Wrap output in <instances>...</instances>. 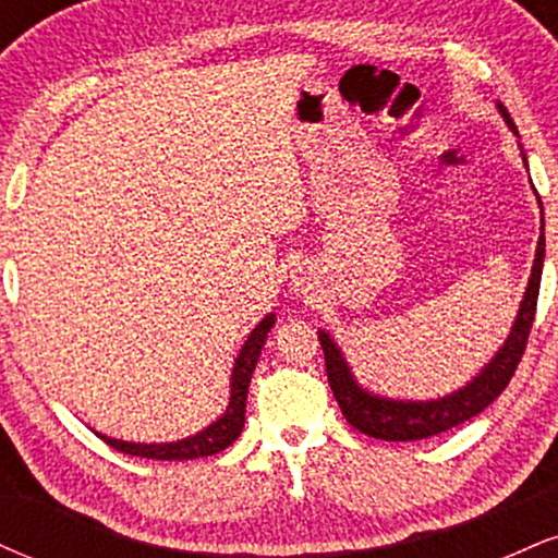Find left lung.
I'll use <instances>...</instances> for the list:
<instances>
[{
	"mask_svg": "<svg viewBox=\"0 0 558 558\" xmlns=\"http://www.w3.org/2000/svg\"><path fill=\"white\" fill-rule=\"evenodd\" d=\"M498 112L509 123L511 131H517L514 120L506 112L504 105H498ZM543 257H546V235L541 233L537 239V252L533 262V275H530L527 291H524L520 315H517L514 328H511L509 338H506L504 349L493 356L488 367L480 373L475 380L466 383L457 393L446 396L438 401H390L380 399V396L367 393L354 383L349 367H345L341 351L330 341L328 332H319V345L325 351V373H328V383L336 396L338 407H341L345 422L356 430L369 435V438L380 440H422L430 435L446 433L451 427L462 425V422L472 420L475 414L490 407L504 388L509 386L511 375H514L517 364L522 362L524 345H527L530 328L535 319L537 306V291H541V272H543Z\"/></svg>",
	"mask_w": 558,
	"mask_h": 558,
	"instance_id": "8db88e82",
	"label": "left lung"
}]
</instances>
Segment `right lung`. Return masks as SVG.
Here are the masks:
<instances>
[{
    "instance_id": "1",
    "label": "right lung",
    "mask_w": 558,
    "mask_h": 558,
    "mask_svg": "<svg viewBox=\"0 0 558 558\" xmlns=\"http://www.w3.org/2000/svg\"><path fill=\"white\" fill-rule=\"evenodd\" d=\"M275 325V315H267L257 328L252 330L248 341L243 343L239 360H235L233 377H230V403L220 420L215 425H209L207 430L191 435V438L178 440V444H125V440L107 438L99 435L107 446H112L114 451L131 453V457L141 459H157V462H185V459H198V457H213V453L226 451V448L239 438L243 430V422H246V393L248 383H252V373L257 367V360L262 354V345L270 328Z\"/></svg>"
}]
</instances>
